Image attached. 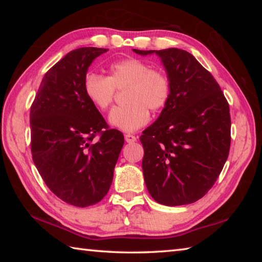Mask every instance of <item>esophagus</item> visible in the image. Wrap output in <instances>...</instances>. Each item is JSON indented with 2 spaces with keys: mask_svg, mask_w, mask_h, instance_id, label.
<instances>
[{
  "mask_svg": "<svg viewBox=\"0 0 262 262\" xmlns=\"http://www.w3.org/2000/svg\"><path fill=\"white\" fill-rule=\"evenodd\" d=\"M125 140L127 143H134L136 141V137L132 134H125Z\"/></svg>",
  "mask_w": 262,
  "mask_h": 262,
  "instance_id": "obj_1",
  "label": "esophagus"
}]
</instances>
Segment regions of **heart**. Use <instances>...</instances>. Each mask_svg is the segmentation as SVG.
<instances>
[{
	"mask_svg": "<svg viewBox=\"0 0 262 262\" xmlns=\"http://www.w3.org/2000/svg\"><path fill=\"white\" fill-rule=\"evenodd\" d=\"M125 86H128V104L111 111L108 121L113 127L127 133L147 125L150 120L149 110L158 112L170 99L171 83L166 74L151 69L147 62L134 57L113 62L108 67L107 77L88 74L83 81L86 98L101 111L112 105L115 88Z\"/></svg>",
	"mask_w": 262,
	"mask_h": 262,
	"instance_id": "b5f03b06",
	"label": "heart"
}]
</instances>
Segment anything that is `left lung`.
<instances>
[{"label":"left lung","instance_id":"8db88e82","mask_svg":"<svg viewBox=\"0 0 262 262\" xmlns=\"http://www.w3.org/2000/svg\"><path fill=\"white\" fill-rule=\"evenodd\" d=\"M133 52L156 54L171 83L166 106L140 136L145 186L161 205H189L212 187L228 159L229 104L216 79L190 53Z\"/></svg>","mask_w":262,"mask_h":262}]
</instances>
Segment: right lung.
I'll list each match as a JSON object with an SVG mask.
<instances>
[{
    "label": "right lung",
    "mask_w": 262,
    "mask_h": 262,
    "mask_svg": "<svg viewBox=\"0 0 262 262\" xmlns=\"http://www.w3.org/2000/svg\"><path fill=\"white\" fill-rule=\"evenodd\" d=\"M107 51L69 52L45 74L30 111L35 167L57 198L82 208L107 194L125 142L121 132L108 129L83 90L89 67ZM97 134L101 137L94 141Z\"/></svg>",
    "instance_id": "add662e5"
}]
</instances>
